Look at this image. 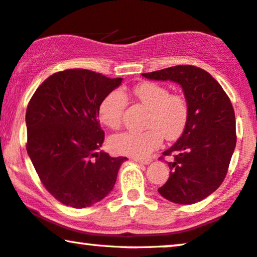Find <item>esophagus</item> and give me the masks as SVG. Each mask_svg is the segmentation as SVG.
<instances>
[{
    "mask_svg": "<svg viewBox=\"0 0 257 257\" xmlns=\"http://www.w3.org/2000/svg\"><path fill=\"white\" fill-rule=\"evenodd\" d=\"M133 161H135V162H139V163H143V164H149L152 162V160L150 159H138V157H134Z\"/></svg>",
    "mask_w": 257,
    "mask_h": 257,
    "instance_id": "34e87169",
    "label": "esophagus"
}]
</instances>
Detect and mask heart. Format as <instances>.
Wrapping results in <instances>:
<instances>
[{
    "instance_id": "1",
    "label": "heart",
    "mask_w": 257,
    "mask_h": 257,
    "mask_svg": "<svg viewBox=\"0 0 257 257\" xmlns=\"http://www.w3.org/2000/svg\"><path fill=\"white\" fill-rule=\"evenodd\" d=\"M132 93L148 109L145 119L147 129L111 136L109 140L111 152L119 155L146 157L159 148L162 138L173 141L183 134L189 119V105L183 95L172 94L169 88L155 82L138 84ZM126 104L128 98L122 90L109 91L98 105L100 121L109 128L118 129Z\"/></svg>"
}]
</instances>
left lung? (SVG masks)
I'll list each match as a JSON object with an SVG mask.
<instances>
[{
	"mask_svg": "<svg viewBox=\"0 0 257 257\" xmlns=\"http://www.w3.org/2000/svg\"><path fill=\"white\" fill-rule=\"evenodd\" d=\"M142 75L176 82L183 89L189 119L182 136L161 156H173V161L159 193L174 203H196L214 193L227 175L236 146L231 102L220 83L198 67L175 66Z\"/></svg>",
	"mask_w": 257,
	"mask_h": 257,
	"instance_id": "8db88e82",
	"label": "left lung"
}]
</instances>
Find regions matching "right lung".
Listing matches in <instances>:
<instances>
[{"instance_id":"obj_1","label":"right lung","mask_w":257,"mask_h":257,"mask_svg":"<svg viewBox=\"0 0 257 257\" xmlns=\"http://www.w3.org/2000/svg\"><path fill=\"white\" fill-rule=\"evenodd\" d=\"M122 78L67 69L43 81L26 112L27 153L51 196L73 208L101 201L114 187L126 157L98 153L104 132L98 105Z\"/></svg>"}]
</instances>
